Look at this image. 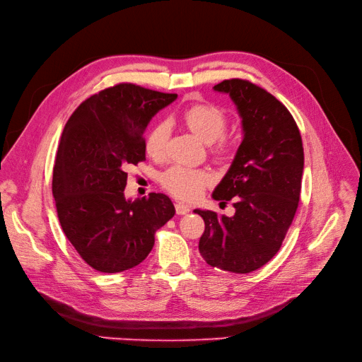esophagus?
I'll use <instances>...</instances> for the list:
<instances>
[{
	"mask_svg": "<svg viewBox=\"0 0 362 362\" xmlns=\"http://www.w3.org/2000/svg\"><path fill=\"white\" fill-rule=\"evenodd\" d=\"M175 211H177V215H187L188 212H190V208H188V206L184 203H177Z\"/></svg>",
	"mask_w": 362,
	"mask_h": 362,
	"instance_id": "1",
	"label": "esophagus"
}]
</instances>
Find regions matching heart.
I'll return each instance as SVG.
<instances>
[{
    "instance_id": "obj_1",
    "label": "heart",
    "mask_w": 362,
    "mask_h": 362,
    "mask_svg": "<svg viewBox=\"0 0 362 362\" xmlns=\"http://www.w3.org/2000/svg\"><path fill=\"white\" fill-rule=\"evenodd\" d=\"M184 124L193 134H196L204 143H211V151L215 158H227L233 141L223 135L227 128V116L219 107L209 103H197L182 113ZM169 124L166 120H159L148 131L144 148L150 158L160 160L166 156L169 140ZM166 190L182 200H193L202 194L212 182V174L208 169L192 168L184 165H174L169 168L160 178Z\"/></svg>"
}]
</instances>
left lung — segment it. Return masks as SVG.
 Returning a JSON list of instances; mask_svg holds the SVG:
<instances>
[{
  "instance_id": "8db88e82",
  "label": "left lung",
  "mask_w": 362,
  "mask_h": 362,
  "mask_svg": "<svg viewBox=\"0 0 362 362\" xmlns=\"http://www.w3.org/2000/svg\"><path fill=\"white\" fill-rule=\"evenodd\" d=\"M215 91L231 97L242 117L243 141L212 197L233 200V216L194 209L204 221L199 250L211 267L247 274L281 247L302 187L303 147L287 107L245 79H227Z\"/></svg>"
}]
</instances>
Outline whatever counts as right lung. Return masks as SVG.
Here are the masks:
<instances>
[{"label":"right lung","mask_w":362,"mask_h":362,"mask_svg":"<svg viewBox=\"0 0 362 362\" xmlns=\"http://www.w3.org/2000/svg\"><path fill=\"white\" fill-rule=\"evenodd\" d=\"M175 98L117 83L82 101L64 125L53 172L57 215L69 242L100 272L141 264L154 233L175 215L166 194L134 202L124 194L127 168L146 160L147 124Z\"/></svg>","instance_id":"add662e5"}]
</instances>
